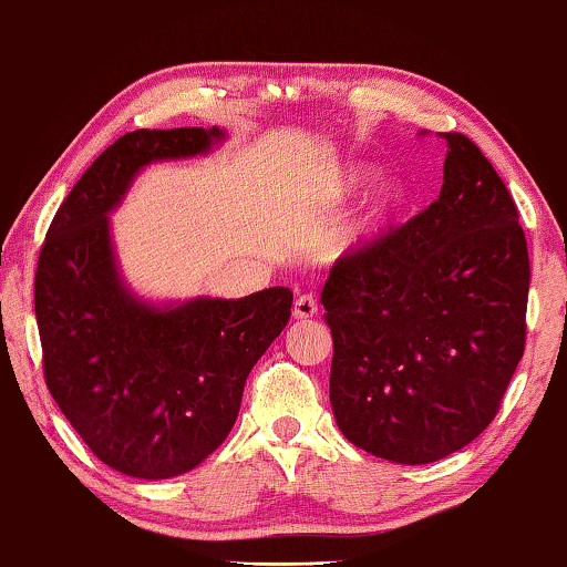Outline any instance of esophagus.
<instances>
[{
    "label": "esophagus",
    "mask_w": 567,
    "mask_h": 567,
    "mask_svg": "<svg viewBox=\"0 0 567 567\" xmlns=\"http://www.w3.org/2000/svg\"><path fill=\"white\" fill-rule=\"evenodd\" d=\"M318 312V300H316V295H310V292H302V295H298V298H295V308H292V316L295 318H300V320H306V318H312Z\"/></svg>",
    "instance_id": "esophagus-1"
}]
</instances>
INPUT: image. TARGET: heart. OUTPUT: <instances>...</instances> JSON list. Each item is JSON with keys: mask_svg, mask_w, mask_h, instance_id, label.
Segmentation results:
<instances>
[{"mask_svg": "<svg viewBox=\"0 0 567 567\" xmlns=\"http://www.w3.org/2000/svg\"><path fill=\"white\" fill-rule=\"evenodd\" d=\"M361 177H364V175L353 173V171L351 173H343L341 177H338V181H336V193H338V196H343V193H349L351 188H357V185L361 183ZM394 203H396V190L392 188V185H384V188L377 193L374 203H371L369 221H379V218H384L394 208Z\"/></svg>", "mask_w": 567, "mask_h": 567, "instance_id": "1", "label": "heart"}]
</instances>
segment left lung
<instances>
[{
	"label": "left lung",
	"instance_id": "obj_1",
	"mask_svg": "<svg viewBox=\"0 0 567 567\" xmlns=\"http://www.w3.org/2000/svg\"><path fill=\"white\" fill-rule=\"evenodd\" d=\"M435 137L447 145L441 196L343 251L320 295L338 427L361 451L410 466L484 433L527 338L517 203L476 142Z\"/></svg>",
	"mask_w": 567,
	"mask_h": 567
}]
</instances>
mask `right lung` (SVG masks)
<instances>
[{"instance_id":"right-lung-1","label":"right lung","mask_w":567,"mask_h":567,"mask_svg":"<svg viewBox=\"0 0 567 567\" xmlns=\"http://www.w3.org/2000/svg\"><path fill=\"white\" fill-rule=\"evenodd\" d=\"M203 126L126 132L55 210L35 269L42 374L99 461L134 478H171L216 451L244 382L290 320L292 290L150 308L116 275L106 214L142 165L208 150Z\"/></svg>"}]
</instances>
